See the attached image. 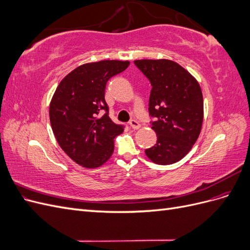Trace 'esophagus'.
Returning <instances> with one entry per match:
<instances>
[{
  "label": "esophagus",
  "mask_w": 250,
  "mask_h": 250,
  "mask_svg": "<svg viewBox=\"0 0 250 250\" xmlns=\"http://www.w3.org/2000/svg\"><path fill=\"white\" fill-rule=\"evenodd\" d=\"M129 125H130V127L132 128V129H134V130L139 129V128L141 127V124L138 122L137 120H131L130 122H129Z\"/></svg>",
  "instance_id": "34e87169"
}]
</instances>
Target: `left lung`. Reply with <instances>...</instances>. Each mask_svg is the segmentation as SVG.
Listing matches in <instances>:
<instances>
[{"label":"left lung","instance_id":"8db88e82","mask_svg":"<svg viewBox=\"0 0 250 250\" xmlns=\"http://www.w3.org/2000/svg\"><path fill=\"white\" fill-rule=\"evenodd\" d=\"M134 63L151 82L149 112L155 118L156 144L145 150L157 165L184 158L197 141L203 122V97L198 81L169 59H138Z\"/></svg>","mask_w":250,"mask_h":250}]
</instances>
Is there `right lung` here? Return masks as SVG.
I'll return each instance as SVG.
<instances>
[{"label":"right lung","instance_id":"1","mask_svg":"<svg viewBox=\"0 0 250 250\" xmlns=\"http://www.w3.org/2000/svg\"><path fill=\"white\" fill-rule=\"evenodd\" d=\"M129 64L128 60H101L79 65L60 81L52 97L53 133L66 155L82 167L106 163L115 149L113 140L124 131L108 117L104 95L108 79Z\"/></svg>","mask_w":250,"mask_h":250}]
</instances>
